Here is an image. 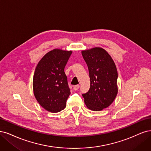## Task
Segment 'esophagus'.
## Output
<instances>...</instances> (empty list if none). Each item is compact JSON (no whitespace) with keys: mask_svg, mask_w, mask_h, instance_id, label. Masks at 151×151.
<instances>
[{"mask_svg":"<svg viewBox=\"0 0 151 151\" xmlns=\"http://www.w3.org/2000/svg\"><path fill=\"white\" fill-rule=\"evenodd\" d=\"M79 88H80V85H75V86H74V87H73V89H74V90L76 91V90H78L79 89Z\"/></svg>","mask_w":151,"mask_h":151,"instance_id":"1","label":"esophagus"}]
</instances>
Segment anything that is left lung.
<instances>
[{
  "label": "left lung",
  "mask_w": 151,
  "mask_h": 151,
  "mask_svg": "<svg viewBox=\"0 0 151 151\" xmlns=\"http://www.w3.org/2000/svg\"><path fill=\"white\" fill-rule=\"evenodd\" d=\"M81 54L90 78V88L82 96L89 109L100 111L112 104L117 95V70L112 58L103 48L82 51Z\"/></svg>",
  "instance_id": "obj_1"
}]
</instances>
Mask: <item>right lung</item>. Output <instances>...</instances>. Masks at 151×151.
<instances>
[{
  "label": "right lung",
  "mask_w": 151,
  "mask_h": 151,
  "mask_svg": "<svg viewBox=\"0 0 151 151\" xmlns=\"http://www.w3.org/2000/svg\"><path fill=\"white\" fill-rule=\"evenodd\" d=\"M71 51L55 49L38 63L33 76V91L36 99L45 110L59 112L66 107L70 94L65 67Z\"/></svg>",
  "instance_id": "right-lung-1"
}]
</instances>
